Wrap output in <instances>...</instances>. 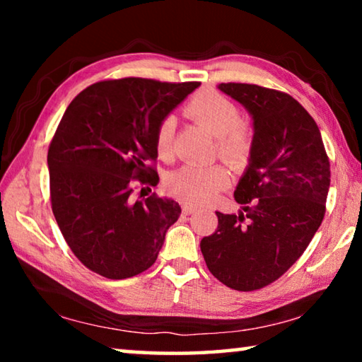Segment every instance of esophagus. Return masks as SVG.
Listing matches in <instances>:
<instances>
[{
    "label": "esophagus",
    "mask_w": 362,
    "mask_h": 362,
    "mask_svg": "<svg viewBox=\"0 0 362 362\" xmlns=\"http://www.w3.org/2000/svg\"><path fill=\"white\" fill-rule=\"evenodd\" d=\"M182 212L185 214V216H192V214L196 212V207L192 204H183L182 206Z\"/></svg>",
    "instance_id": "1"
}]
</instances>
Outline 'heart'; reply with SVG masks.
<instances>
[{"mask_svg":"<svg viewBox=\"0 0 362 362\" xmlns=\"http://www.w3.org/2000/svg\"><path fill=\"white\" fill-rule=\"evenodd\" d=\"M185 113L217 136V151L225 159L236 164L246 161L252 150V132L241 122V112L235 102L217 90L204 89L188 100ZM175 124L174 116H164L158 122L155 148L161 159H169L173 155ZM228 183L230 175L220 164H185L166 177L164 187L170 196L183 203L201 204Z\"/></svg>","mask_w":362,"mask_h":362,"instance_id":"b5f03b06","label":"heart"}]
</instances>
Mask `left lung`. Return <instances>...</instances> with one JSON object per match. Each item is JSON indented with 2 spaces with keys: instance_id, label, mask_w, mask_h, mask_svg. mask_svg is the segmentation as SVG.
<instances>
[{
  "instance_id": "8db88e82",
  "label": "left lung",
  "mask_w": 362,
  "mask_h": 362,
  "mask_svg": "<svg viewBox=\"0 0 362 362\" xmlns=\"http://www.w3.org/2000/svg\"><path fill=\"white\" fill-rule=\"evenodd\" d=\"M220 90L254 119L250 163L235 192L243 212L222 214L201 240L209 272L235 291L274 283L305 252L326 214L330 164L321 132L292 95L246 83Z\"/></svg>"
}]
</instances>
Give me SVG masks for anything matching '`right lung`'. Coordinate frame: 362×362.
<instances>
[{
  "mask_svg": "<svg viewBox=\"0 0 362 362\" xmlns=\"http://www.w3.org/2000/svg\"><path fill=\"white\" fill-rule=\"evenodd\" d=\"M199 84L103 79L66 107L47 150L49 196L66 244L90 272L126 279L155 263L182 209L156 193L134 201V185L158 183V122Z\"/></svg>",
  "mask_w": 362,
  "mask_h": 362,
  "instance_id": "right-lung-1",
  "label": "right lung"
}]
</instances>
